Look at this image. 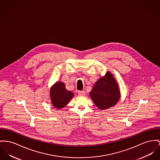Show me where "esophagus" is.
I'll return each mask as SVG.
<instances>
[{
    "label": "esophagus",
    "mask_w": 160,
    "mask_h": 160,
    "mask_svg": "<svg viewBox=\"0 0 160 160\" xmlns=\"http://www.w3.org/2000/svg\"><path fill=\"white\" fill-rule=\"evenodd\" d=\"M85 94V91H79V92H78V95H84Z\"/></svg>",
    "instance_id": "34e87169"
}]
</instances>
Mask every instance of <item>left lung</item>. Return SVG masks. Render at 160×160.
I'll return each instance as SVG.
<instances>
[{"label":"left lung","instance_id":"left-lung-1","mask_svg":"<svg viewBox=\"0 0 160 160\" xmlns=\"http://www.w3.org/2000/svg\"><path fill=\"white\" fill-rule=\"evenodd\" d=\"M120 90L113 74L107 72L99 78L90 92L94 104L101 110H106L117 104L120 98Z\"/></svg>","mask_w":160,"mask_h":160}]
</instances>
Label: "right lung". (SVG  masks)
Here are the masks:
<instances>
[{
    "instance_id": "right-lung-1",
    "label": "right lung",
    "mask_w": 160,
    "mask_h": 160,
    "mask_svg": "<svg viewBox=\"0 0 160 160\" xmlns=\"http://www.w3.org/2000/svg\"><path fill=\"white\" fill-rule=\"evenodd\" d=\"M50 96L52 106L56 108L61 109L68 104L74 94L66 89L64 82L58 81L50 88Z\"/></svg>"
}]
</instances>
